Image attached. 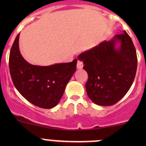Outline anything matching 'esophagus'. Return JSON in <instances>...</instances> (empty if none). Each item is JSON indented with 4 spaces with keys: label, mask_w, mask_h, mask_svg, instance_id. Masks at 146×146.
<instances>
[{
    "label": "esophagus",
    "mask_w": 146,
    "mask_h": 146,
    "mask_svg": "<svg viewBox=\"0 0 146 146\" xmlns=\"http://www.w3.org/2000/svg\"><path fill=\"white\" fill-rule=\"evenodd\" d=\"M83 67V64H82V61H78L77 62V68L78 69H81Z\"/></svg>",
    "instance_id": "34e87169"
}]
</instances>
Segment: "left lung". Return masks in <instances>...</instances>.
Returning <instances> with one entry per match:
<instances>
[{
	"instance_id": "left-lung-1",
	"label": "left lung",
	"mask_w": 146,
	"mask_h": 146,
	"mask_svg": "<svg viewBox=\"0 0 146 146\" xmlns=\"http://www.w3.org/2000/svg\"><path fill=\"white\" fill-rule=\"evenodd\" d=\"M84 64L90 99L100 106H111L123 98L133 84L137 69L136 51L126 31L104 41L78 56Z\"/></svg>"
}]
</instances>
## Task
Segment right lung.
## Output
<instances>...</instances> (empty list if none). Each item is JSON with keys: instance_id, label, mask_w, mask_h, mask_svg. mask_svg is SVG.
<instances>
[{"instance_id": "1", "label": "right lung", "mask_w": 146, "mask_h": 146, "mask_svg": "<svg viewBox=\"0 0 146 146\" xmlns=\"http://www.w3.org/2000/svg\"><path fill=\"white\" fill-rule=\"evenodd\" d=\"M19 36L14 41L9 57L13 84L27 100L36 107L51 109L59 102L66 85L76 70L77 59L48 66L32 65L22 56Z\"/></svg>"}]
</instances>
